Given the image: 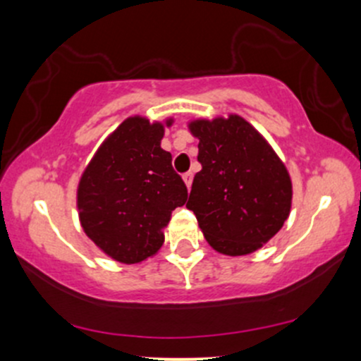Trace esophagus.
I'll return each mask as SVG.
<instances>
[{
	"mask_svg": "<svg viewBox=\"0 0 361 361\" xmlns=\"http://www.w3.org/2000/svg\"><path fill=\"white\" fill-rule=\"evenodd\" d=\"M183 181H185V185L190 188V186H192V181H193V173H192V171L185 173V175H183Z\"/></svg>",
	"mask_w": 361,
	"mask_h": 361,
	"instance_id": "obj_1",
	"label": "esophagus"
}]
</instances>
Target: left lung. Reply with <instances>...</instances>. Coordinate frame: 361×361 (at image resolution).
Listing matches in <instances>:
<instances>
[{"label": "left lung", "instance_id": "obj_1", "mask_svg": "<svg viewBox=\"0 0 361 361\" xmlns=\"http://www.w3.org/2000/svg\"><path fill=\"white\" fill-rule=\"evenodd\" d=\"M198 163L188 207L215 251L243 256L259 250L283 226L292 181L280 157L239 117L195 120Z\"/></svg>", "mask_w": 361, "mask_h": 361}]
</instances>
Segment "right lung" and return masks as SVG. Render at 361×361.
Instances as JSON below:
<instances>
[{"instance_id":"obj_1","label":"right lung","mask_w":361,"mask_h":361,"mask_svg":"<svg viewBox=\"0 0 361 361\" xmlns=\"http://www.w3.org/2000/svg\"><path fill=\"white\" fill-rule=\"evenodd\" d=\"M163 135V123L127 118L102 144L78 186L82 229L120 263H140L156 255L171 212L188 197L171 154L161 147Z\"/></svg>"}]
</instances>
